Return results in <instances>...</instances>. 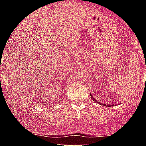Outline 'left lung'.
Wrapping results in <instances>:
<instances>
[{
    "mask_svg": "<svg viewBox=\"0 0 146 146\" xmlns=\"http://www.w3.org/2000/svg\"><path fill=\"white\" fill-rule=\"evenodd\" d=\"M90 96H91V98H92V100H93V101L96 102V103L100 104V105H105V106H107V107H111V106H113V105H108V104H103V103H101V102H97V100H95V99H94V98L93 97V96H92L91 94H90Z\"/></svg>",
    "mask_w": 146,
    "mask_h": 146,
    "instance_id": "8db88e82",
    "label": "left lung"
}]
</instances>
